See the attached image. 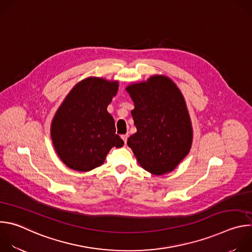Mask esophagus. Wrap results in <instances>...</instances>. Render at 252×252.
I'll return each instance as SVG.
<instances>
[{
  "label": "esophagus",
  "instance_id": "1",
  "mask_svg": "<svg viewBox=\"0 0 252 252\" xmlns=\"http://www.w3.org/2000/svg\"><path fill=\"white\" fill-rule=\"evenodd\" d=\"M127 137H128V134H127V133H126V134H123V135H122V138H123V140L125 141V143H126Z\"/></svg>",
  "mask_w": 252,
  "mask_h": 252
}]
</instances>
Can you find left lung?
Here are the masks:
<instances>
[{"mask_svg":"<svg viewBox=\"0 0 252 252\" xmlns=\"http://www.w3.org/2000/svg\"><path fill=\"white\" fill-rule=\"evenodd\" d=\"M136 132L127 139L139 165L155 175L172 171L189 153L193 130L185 97L166 76L155 75L126 88Z\"/></svg>","mask_w":252,"mask_h":252,"instance_id":"8db88e82","label":"left lung"}]
</instances>
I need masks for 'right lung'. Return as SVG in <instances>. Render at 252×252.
I'll use <instances>...</instances> for the list:
<instances>
[{
  "mask_svg": "<svg viewBox=\"0 0 252 252\" xmlns=\"http://www.w3.org/2000/svg\"><path fill=\"white\" fill-rule=\"evenodd\" d=\"M119 81L89 77L67 94L51 125V137L60 159L70 169L90 171L100 166L112 148H122L115 121L107 112Z\"/></svg>",
  "mask_w": 252,
  "mask_h": 252,
  "instance_id": "1",
  "label": "right lung"
}]
</instances>
